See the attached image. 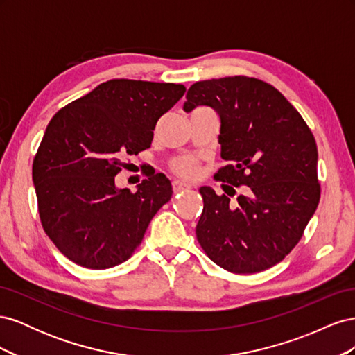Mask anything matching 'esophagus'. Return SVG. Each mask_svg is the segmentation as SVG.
<instances>
[{
	"label": "esophagus",
	"mask_w": 355,
	"mask_h": 355,
	"mask_svg": "<svg viewBox=\"0 0 355 355\" xmlns=\"http://www.w3.org/2000/svg\"><path fill=\"white\" fill-rule=\"evenodd\" d=\"M189 188H191V185L185 184V182H180V180H175V182H173V191H175V194H178V192H182V191H187V189H189Z\"/></svg>",
	"instance_id": "obj_1"
}]
</instances>
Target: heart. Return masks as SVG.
I'll use <instances>...</instances> for the list:
<instances>
[{"label":"heart","instance_id":"heart-1","mask_svg":"<svg viewBox=\"0 0 355 355\" xmlns=\"http://www.w3.org/2000/svg\"><path fill=\"white\" fill-rule=\"evenodd\" d=\"M198 161L196 157H180L178 159H175L171 163V170L175 171L176 175L185 178V179H192L198 175Z\"/></svg>","mask_w":355,"mask_h":355}]
</instances>
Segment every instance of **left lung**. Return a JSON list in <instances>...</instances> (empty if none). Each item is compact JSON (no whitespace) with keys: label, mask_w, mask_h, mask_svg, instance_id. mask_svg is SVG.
I'll list each match as a JSON object with an SVG mask.
<instances>
[{"label":"left lung","mask_w":355,"mask_h":355,"mask_svg":"<svg viewBox=\"0 0 355 355\" xmlns=\"http://www.w3.org/2000/svg\"><path fill=\"white\" fill-rule=\"evenodd\" d=\"M201 105L220 118V157L228 166L214 178L247 188L235 201L234 188L230 198L200 188L197 240L223 270L265 271L293 250L318 206L314 135L280 92L257 78L235 75L192 84L184 111Z\"/></svg>","instance_id":"left-lung-1"}]
</instances>
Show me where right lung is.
<instances>
[{
  "label": "right lung",
  "instance_id": "right-lung-1",
  "mask_svg": "<svg viewBox=\"0 0 355 355\" xmlns=\"http://www.w3.org/2000/svg\"><path fill=\"white\" fill-rule=\"evenodd\" d=\"M185 85L110 80L55 114L32 164L38 213L49 239L69 261L89 270L125 262L155 213L171 198L157 173L137 191L118 189L124 157L151 146L161 115Z\"/></svg>",
  "mask_w": 355,
  "mask_h": 355
}]
</instances>
